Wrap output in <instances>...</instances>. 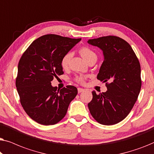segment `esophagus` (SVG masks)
<instances>
[{
  "label": "esophagus",
  "instance_id": "obj_1",
  "mask_svg": "<svg viewBox=\"0 0 154 154\" xmlns=\"http://www.w3.org/2000/svg\"><path fill=\"white\" fill-rule=\"evenodd\" d=\"M84 89H83V88H78V92H79V93H81V92H83L84 91Z\"/></svg>",
  "mask_w": 154,
  "mask_h": 154
}]
</instances>
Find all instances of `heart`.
Instances as JSON below:
<instances>
[{"instance_id":"heart-1","label":"heart","mask_w":154,"mask_h":154,"mask_svg":"<svg viewBox=\"0 0 154 154\" xmlns=\"http://www.w3.org/2000/svg\"><path fill=\"white\" fill-rule=\"evenodd\" d=\"M79 52H80V54H81V56L83 57L85 59L87 62H88V61L92 57H97V54L95 52H94L91 48L88 47L81 48V49H80ZM72 57H73V52L71 51L67 52L66 54H64V55H63L62 59H61V62H60L61 66H62L63 69H66L68 68L69 66V63H70V60ZM75 81L79 83L83 84L85 83V78L82 76V75H77V76H75Z\"/></svg>"}]
</instances>
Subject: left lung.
I'll list each match as a JSON object with an SVG mask.
<instances>
[{"label": "left lung", "instance_id": "1", "mask_svg": "<svg viewBox=\"0 0 154 154\" xmlns=\"http://www.w3.org/2000/svg\"><path fill=\"white\" fill-rule=\"evenodd\" d=\"M88 43L103 50L104 60L97 78L107 88L106 92H92L88 108L99 123L114 125L127 117L137 100L142 87L140 62L130 44L121 38L106 35L90 39Z\"/></svg>", "mask_w": 154, "mask_h": 154}]
</instances>
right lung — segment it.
Returning a JSON list of instances; mask_svg holds the SVG:
<instances>
[{
  "label": "right lung",
  "mask_w": 154,
  "mask_h": 154,
  "mask_svg": "<svg viewBox=\"0 0 154 154\" xmlns=\"http://www.w3.org/2000/svg\"><path fill=\"white\" fill-rule=\"evenodd\" d=\"M81 38L47 34L35 39L21 57L15 84L22 106L27 115L44 125H54L65 116L78 93L67 85L52 87L51 81L64 73L61 59Z\"/></svg>",
  "instance_id": "right-lung-1"
}]
</instances>
